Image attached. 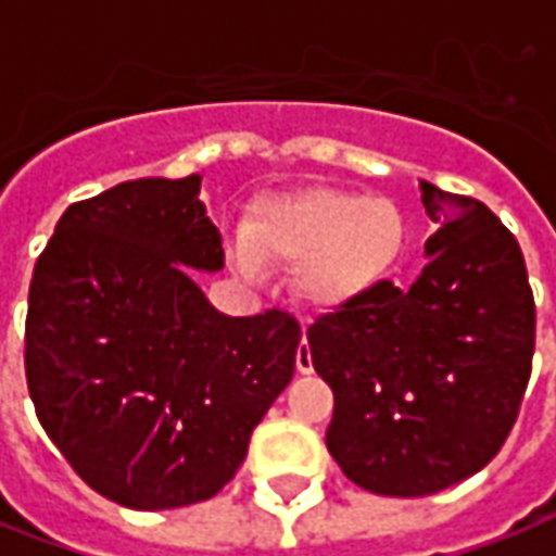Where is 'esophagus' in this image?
Wrapping results in <instances>:
<instances>
[{"mask_svg":"<svg viewBox=\"0 0 556 556\" xmlns=\"http://www.w3.org/2000/svg\"><path fill=\"white\" fill-rule=\"evenodd\" d=\"M294 367H298V372H313V355H309V345H306V340L298 345V355H294Z\"/></svg>","mask_w":556,"mask_h":556,"instance_id":"obj_1","label":"esophagus"}]
</instances>
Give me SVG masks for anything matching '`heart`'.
Here are the masks:
<instances>
[{
    "mask_svg": "<svg viewBox=\"0 0 556 556\" xmlns=\"http://www.w3.org/2000/svg\"><path fill=\"white\" fill-rule=\"evenodd\" d=\"M403 240L406 225L391 201L333 189L270 198L250 223V250L262 258L301 262L298 286L318 306L370 291L397 265ZM240 267L258 270L250 252L240 255Z\"/></svg>",
    "mask_w": 556,
    "mask_h": 556,
    "instance_id": "heart-1",
    "label": "heart"
}]
</instances>
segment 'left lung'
Listing matches in <instances>:
<instances>
[{
	"label": "left lung",
	"instance_id": "8db88e82",
	"mask_svg": "<svg viewBox=\"0 0 556 556\" xmlns=\"http://www.w3.org/2000/svg\"><path fill=\"white\" fill-rule=\"evenodd\" d=\"M440 223L409 286L379 279L306 328L333 391L328 452L370 494L427 496L503 448L533 372L535 301L515 235L481 201L421 184Z\"/></svg>",
	"mask_w": 556,
	"mask_h": 556
}]
</instances>
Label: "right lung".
I'll list each match as a JSON object with an SVG mask.
<instances>
[{
    "mask_svg": "<svg viewBox=\"0 0 556 556\" xmlns=\"http://www.w3.org/2000/svg\"><path fill=\"white\" fill-rule=\"evenodd\" d=\"M198 186L143 177L75 201L29 282L35 415L96 494L143 511L235 479L301 345L291 313L223 316L189 277L225 258Z\"/></svg>",
    "mask_w": 556,
    "mask_h": 556,
    "instance_id": "add662e5",
    "label": "right lung"
}]
</instances>
